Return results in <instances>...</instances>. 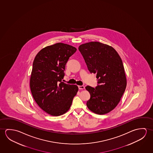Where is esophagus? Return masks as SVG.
Listing matches in <instances>:
<instances>
[{"label":"esophagus","instance_id":"1","mask_svg":"<svg viewBox=\"0 0 153 153\" xmlns=\"http://www.w3.org/2000/svg\"><path fill=\"white\" fill-rule=\"evenodd\" d=\"M78 88H79V89H80V90L84 89H85V86H83V85H79Z\"/></svg>","mask_w":153,"mask_h":153}]
</instances>
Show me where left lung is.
Listing matches in <instances>:
<instances>
[{
    "label": "left lung",
    "instance_id": "1",
    "mask_svg": "<svg viewBox=\"0 0 153 153\" xmlns=\"http://www.w3.org/2000/svg\"><path fill=\"white\" fill-rule=\"evenodd\" d=\"M91 73H96L95 88L87 85L90 94L88 108L96 114H106L114 109L121 100L126 86L121 58L112 47L94 41L79 47Z\"/></svg>",
    "mask_w": 153,
    "mask_h": 153
}]
</instances>
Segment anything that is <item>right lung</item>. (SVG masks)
Masks as SVG:
<instances>
[{
  "label": "right lung",
  "instance_id": "right-lung-1",
  "mask_svg": "<svg viewBox=\"0 0 153 153\" xmlns=\"http://www.w3.org/2000/svg\"><path fill=\"white\" fill-rule=\"evenodd\" d=\"M76 51L69 45L57 43L42 49L33 61L30 81L32 95L41 109L52 116L68 112L78 92L76 85L62 81L66 64Z\"/></svg>",
  "mask_w": 153,
  "mask_h": 153
}]
</instances>
